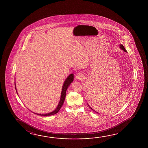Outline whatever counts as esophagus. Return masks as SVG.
I'll use <instances>...</instances> for the list:
<instances>
[{"label":"esophagus","instance_id":"obj_1","mask_svg":"<svg viewBox=\"0 0 148 148\" xmlns=\"http://www.w3.org/2000/svg\"><path fill=\"white\" fill-rule=\"evenodd\" d=\"M83 78V75L82 74V73H78L76 76V78L77 79H82Z\"/></svg>","mask_w":148,"mask_h":148}]
</instances>
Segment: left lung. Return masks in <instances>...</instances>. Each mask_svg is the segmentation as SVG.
I'll return each mask as SVG.
<instances>
[{"label": "left lung", "instance_id": "left-lung-1", "mask_svg": "<svg viewBox=\"0 0 148 148\" xmlns=\"http://www.w3.org/2000/svg\"><path fill=\"white\" fill-rule=\"evenodd\" d=\"M119 47H120V49H121L122 50H123V51H125V52H127V51H126V49H125V48H124V47L123 45L122 44H120V45H119ZM87 104L88 105V106L91 109H92V110H93V111H95V110H94L93 109H92V108H91V107L89 105H88V104ZM97 113H98V112H97Z\"/></svg>", "mask_w": 148, "mask_h": 148}]
</instances>
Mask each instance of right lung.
I'll return each instance as SVG.
<instances>
[{"mask_svg":"<svg viewBox=\"0 0 148 148\" xmlns=\"http://www.w3.org/2000/svg\"><path fill=\"white\" fill-rule=\"evenodd\" d=\"M73 80H74V74H71L70 75H69L68 77L66 78V80H65L64 82L63 83V86H62V91H61V93L60 99L59 101L58 106L56 107V109H55L53 111L49 113H47V114H36V113H35V112H34V114H38L39 116H49L53 115L55 114L58 113L59 111V110L61 108V107L62 106L63 103L64 102L65 98H66V90L68 89V88L70 85L73 82ZM15 90H16V93H17V90H16V88L15 82ZM17 95H18V93H17Z\"/></svg>","mask_w":148,"mask_h":148,"instance_id":"1","label":"right lung"}]
</instances>
